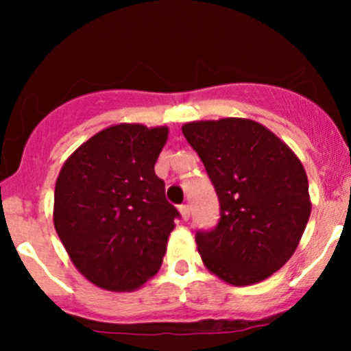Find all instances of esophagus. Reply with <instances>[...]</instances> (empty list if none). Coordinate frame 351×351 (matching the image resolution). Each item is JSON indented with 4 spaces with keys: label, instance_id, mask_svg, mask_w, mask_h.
<instances>
[{
    "label": "esophagus",
    "instance_id": "34e87169",
    "mask_svg": "<svg viewBox=\"0 0 351 351\" xmlns=\"http://www.w3.org/2000/svg\"><path fill=\"white\" fill-rule=\"evenodd\" d=\"M180 213H181V217H183L184 221H188L189 219V215H191V209H189V204H181Z\"/></svg>",
    "mask_w": 351,
    "mask_h": 351
}]
</instances>
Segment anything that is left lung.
<instances>
[{"instance_id":"8db88e82","label":"left lung","mask_w":351,"mask_h":351,"mask_svg":"<svg viewBox=\"0 0 351 351\" xmlns=\"http://www.w3.org/2000/svg\"><path fill=\"white\" fill-rule=\"evenodd\" d=\"M219 201V221L196 231L201 259L232 285L267 279L291 259L310 216L300 160L264 125L221 119L183 125Z\"/></svg>"}]
</instances>
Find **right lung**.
Wrapping results in <instances>:
<instances>
[{"instance_id":"add662e5","label":"right lung","mask_w":351,"mask_h":351,"mask_svg":"<svg viewBox=\"0 0 351 351\" xmlns=\"http://www.w3.org/2000/svg\"><path fill=\"white\" fill-rule=\"evenodd\" d=\"M168 128L122 123L69 156L54 191V226L71 261L107 291L140 287L162 265L180 217L155 175Z\"/></svg>"}]
</instances>
